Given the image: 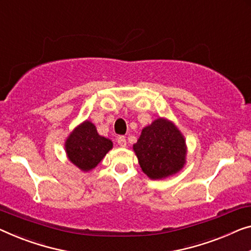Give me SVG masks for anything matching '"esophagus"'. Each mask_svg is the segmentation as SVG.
<instances>
[{
  "label": "esophagus",
  "instance_id": "34e87169",
  "mask_svg": "<svg viewBox=\"0 0 251 251\" xmlns=\"http://www.w3.org/2000/svg\"><path fill=\"white\" fill-rule=\"evenodd\" d=\"M117 143L121 145V147H126V137L124 135H121L117 137Z\"/></svg>",
  "mask_w": 251,
  "mask_h": 251
}]
</instances>
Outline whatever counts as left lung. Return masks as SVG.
Returning a JSON list of instances; mask_svg holds the SVG:
<instances>
[{
    "instance_id": "left-lung-1",
    "label": "left lung",
    "mask_w": 251,
    "mask_h": 251,
    "mask_svg": "<svg viewBox=\"0 0 251 251\" xmlns=\"http://www.w3.org/2000/svg\"><path fill=\"white\" fill-rule=\"evenodd\" d=\"M138 163L151 179L174 175L184 166L186 144L173 123L159 118L145 127L134 144Z\"/></svg>"
}]
</instances>
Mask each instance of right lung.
<instances>
[{
	"label": "right lung",
	"instance_id": "obj_1",
	"mask_svg": "<svg viewBox=\"0 0 251 251\" xmlns=\"http://www.w3.org/2000/svg\"><path fill=\"white\" fill-rule=\"evenodd\" d=\"M65 148L71 162L81 170L88 171L101 161L113 148V142L100 136L92 123L84 122L67 138Z\"/></svg>",
	"mask_w": 251,
	"mask_h": 251
}]
</instances>
